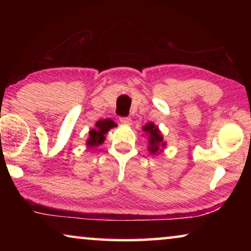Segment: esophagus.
I'll use <instances>...</instances> for the list:
<instances>
[{"label": "esophagus", "mask_w": 251, "mask_h": 251, "mask_svg": "<svg viewBox=\"0 0 251 251\" xmlns=\"http://www.w3.org/2000/svg\"><path fill=\"white\" fill-rule=\"evenodd\" d=\"M120 122L122 123V124H124V125H130L131 124L130 117H121L120 118Z\"/></svg>", "instance_id": "34e87169"}]
</instances>
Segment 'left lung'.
I'll use <instances>...</instances> for the list:
<instances>
[{
    "label": "left lung",
    "mask_w": 251,
    "mask_h": 251,
    "mask_svg": "<svg viewBox=\"0 0 251 251\" xmlns=\"http://www.w3.org/2000/svg\"><path fill=\"white\" fill-rule=\"evenodd\" d=\"M143 130L145 131V135H147L148 137V151L151 155H158L159 152L163 151L164 148L166 147V142L164 141V136L159 130L158 126L151 122L143 126Z\"/></svg>",
    "instance_id": "obj_1"
}]
</instances>
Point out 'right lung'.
Returning <instances> with one entry per match:
<instances>
[{
    "label": "right lung",
    "mask_w": 251,
    "mask_h": 251,
    "mask_svg": "<svg viewBox=\"0 0 251 251\" xmlns=\"http://www.w3.org/2000/svg\"><path fill=\"white\" fill-rule=\"evenodd\" d=\"M117 124H115L112 120H100L96 122L95 127L90 130V136L86 139V146L90 148L100 146L105 141V135L108 133L109 129L116 127Z\"/></svg>",
    "instance_id": "1"
}]
</instances>
